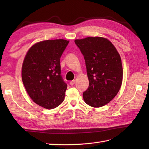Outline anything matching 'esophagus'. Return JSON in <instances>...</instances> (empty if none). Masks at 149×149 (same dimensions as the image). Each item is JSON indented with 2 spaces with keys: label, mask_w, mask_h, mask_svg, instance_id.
I'll return each mask as SVG.
<instances>
[{
  "label": "esophagus",
  "mask_w": 149,
  "mask_h": 149,
  "mask_svg": "<svg viewBox=\"0 0 149 149\" xmlns=\"http://www.w3.org/2000/svg\"><path fill=\"white\" fill-rule=\"evenodd\" d=\"M75 80H73V81H70V85H74V84H75Z\"/></svg>",
  "instance_id": "1"
}]
</instances>
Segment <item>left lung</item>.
Listing matches in <instances>:
<instances>
[{"mask_svg": "<svg viewBox=\"0 0 149 149\" xmlns=\"http://www.w3.org/2000/svg\"><path fill=\"white\" fill-rule=\"evenodd\" d=\"M86 63L89 87L83 93L88 105L100 107L113 99L122 86V60L115 47L103 37L75 40Z\"/></svg>", "mask_w": 149, "mask_h": 149, "instance_id": "1", "label": "left lung"}]
</instances>
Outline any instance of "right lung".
<instances>
[{
  "label": "right lung",
  "instance_id": "1",
  "mask_svg": "<svg viewBox=\"0 0 149 149\" xmlns=\"http://www.w3.org/2000/svg\"><path fill=\"white\" fill-rule=\"evenodd\" d=\"M69 41L48 40L36 43L25 56L22 66L24 87L34 102L52 109L65 99L67 85L61 76L60 58Z\"/></svg>",
  "mask_w": 149,
  "mask_h": 149
}]
</instances>
